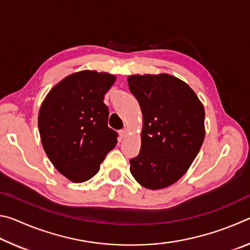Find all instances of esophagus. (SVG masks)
Listing matches in <instances>:
<instances>
[{
    "instance_id": "1",
    "label": "esophagus",
    "mask_w": 250,
    "mask_h": 250,
    "mask_svg": "<svg viewBox=\"0 0 250 250\" xmlns=\"http://www.w3.org/2000/svg\"><path fill=\"white\" fill-rule=\"evenodd\" d=\"M119 134H120V137H121V139H125V138L126 137V134H128V129H126V128H125V129H122V130H120V131H119Z\"/></svg>"
}]
</instances>
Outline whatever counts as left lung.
<instances>
[{
  "label": "left lung",
  "instance_id": "8db88e82",
  "mask_svg": "<svg viewBox=\"0 0 250 250\" xmlns=\"http://www.w3.org/2000/svg\"><path fill=\"white\" fill-rule=\"evenodd\" d=\"M128 84L143 116L140 153L130 160V172L143 188H167L185 174L201 149L204 107L174 76L132 75Z\"/></svg>",
  "mask_w": 250,
  "mask_h": 250
}]
</instances>
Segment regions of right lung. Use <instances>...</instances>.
Segmentation results:
<instances>
[{
  "mask_svg": "<svg viewBox=\"0 0 250 250\" xmlns=\"http://www.w3.org/2000/svg\"><path fill=\"white\" fill-rule=\"evenodd\" d=\"M115 80L108 73L78 71L58 83L41 105L42 145L57 171L75 183L96 175L118 142L104 104Z\"/></svg>",
  "mask_w": 250,
  "mask_h": 250,
  "instance_id": "obj_1",
  "label": "right lung"
}]
</instances>
